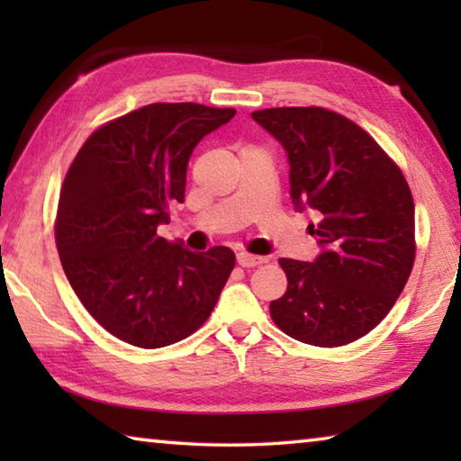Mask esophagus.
<instances>
[{
	"label": "esophagus",
	"instance_id": "34e87169",
	"mask_svg": "<svg viewBox=\"0 0 461 461\" xmlns=\"http://www.w3.org/2000/svg\"><path fill=\"white\" fill-rule=\"evenodd\" d=\"M262 262H267V258H262V256H252L248 252H240L238 254V264L241 268H254V267H260Z\"/></svg>",
	"mask_w": 461,
	"mask_h": 461
}]
</instances>
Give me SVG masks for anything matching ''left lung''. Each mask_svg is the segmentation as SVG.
<instances>
[{"instance_id": "8db88e82", "label": "left lung", "mask_w": 461, "mask_h": 461, "mask_svg": "<svg viewBox=\"0 0 461 461\" xmlns=\"http://www.w3.org/2000/svg\"><path fill=\"white\" fill-rule=\"evenodd\" d=\"M252 118L285 146L296 209L323 252L280 258L288 286L270 317L293 339L338 348L372 331L415 264V203L399 165L346 115L325 107H270Z\"/></svg>"}]
</instances>
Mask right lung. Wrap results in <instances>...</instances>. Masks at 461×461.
<instances>
[{
	"mask_svg": "<svg viewBox=\"0 0 461 461\" xmlns=\"http://www.w3.org/2000/svg\"><path fill=\"white\" fill-rule=\"evenodd\" d=\"M236 109L150 104L99 126L60 186L54 240L89 315L136 348H165L207 321L236 256L189 252L156 233L185 201L186 165L203 136Z\"/></svg>",
	"mask_w": 461,
	"mask_h": 461,
	"instance_id": "obj_1",
	"label": "right lung"
}]
</instances>
